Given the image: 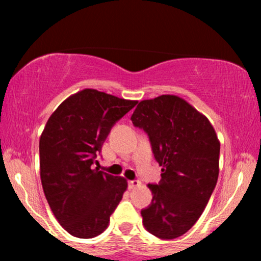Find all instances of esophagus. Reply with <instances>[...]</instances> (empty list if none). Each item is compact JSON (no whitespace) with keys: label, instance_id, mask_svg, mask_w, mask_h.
I'll list each match as a JSON object with an SVG mask.
<instances>
[{"label":"esophagus","instance_id":"esophagus-1","mask_svg":"<svg viewBox=\"0 0 261 261\" xmlns=\"http://www.w3.org/2000/svg\"><path fill=\"white\" fill-rule=\"evenodd\" d=\"M140 185H141V181L137 180V179H134V180L128 181V187H130V189H135V188L140 187Z\"/></svg>","mask_w":261,"mask_h":261}]
</instances>
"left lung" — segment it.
Wrapping results in <instances>:
<instances>
[{
  "label": "left lung",
  "instance_id": "obj_1",
  "mask_svg": "<svg viewBox=\"0 0 261 261\" xmlns=\"http://www.w3.org/2000/svg\"><path fill=\"white\" fill-rule=\"evenodd\" d=\"M147 134L162 168L148 184L152 202L141 210L143 224L161 239L187 233L201 216L218 178L220 142L206 116L176 95L142 100L131 116Z\"/></svg>",
  "mask_w": 261,
  "mask_h": 261
}]
</instances>
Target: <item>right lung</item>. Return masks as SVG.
Returning <instances> with one entry per match:
<instances>
[{
	"label": "right lung",
	"instance_id": "obj_1",
	"mask_svg": "<svg viewBox=\"0 0 261 261\" xmlns=\"http://www.w3.org/2000/svg\"><path fill=\"white\" fill-rule=\"evenodd\" d=\"M137 101L83 89L59 106L39 141L40 178L50 208L79 238L100 234L127 181L93 168L112 127Z\"/></svg>",
	"mask_w": 261,
	"mask_h": 261
}]
</instances>
